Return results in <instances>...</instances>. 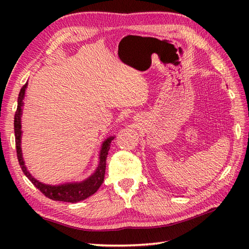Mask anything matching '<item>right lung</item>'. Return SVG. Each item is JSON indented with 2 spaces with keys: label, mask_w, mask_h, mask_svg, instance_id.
Wrapping results in <instances>:
<instances>
[{
  "label": "right lung",
  "mask_w": 249,
  "mask_h": 249,
  "mask_svg": "<svg viewBox=\"0 0 249 249\" xmlns=\"http://www.w3.org/2000/svg\"><path fill=\"white\" fill-rule=\"evenodd\" d=\"M28 82L21 88L19 97H18V106L17 110L15 113L14 120V129H15V140H16V150H17V157L19 165L22 169L23 173L26 176L30 181L33 183L36 188L39 189V192L43 193L46 197H48L51 200L56 201H64V202H71L75 203L78 201L87 199L89 196H92L97 192V189L103 184L105 178V171H106V160H107L108 152L110 149L111 140H113L114 137H111L106 140L100 151L99 157V165L96 169V171L92 177H89L86 181L81 183H71V184H64L61 186H51V185H46L37 181L33 177L31 176L29 171L26 170L24 166V161L22 155H21V147H20V138H21V107H22V100L24 97V92Z\"/></svg>",
  "instance_id": "add662e5"
}]
</instances>
